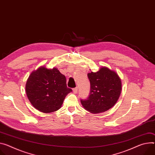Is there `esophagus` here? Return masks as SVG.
<instances>
[{
	"label": "esophagus",
	"instance_id": "esophagus-1",
	"mask_svg": "<svg viewBox=\"0 0 155 155\" xmlns=\"http://www.w3.org/2000/svg\"><path fill=\"white\" fill-rule=\"evenodd\" d=\"M77 91H78V88H77V87H76V88H75L73 89V92H74V93L77 94Z\"/></svg>",
	"mask_w": 155,
	"mask_h": 155
}]
</instances>
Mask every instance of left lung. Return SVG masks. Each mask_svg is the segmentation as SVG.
I'll return each mask as SVG.
<instances>
[{
    "mask_svg": "<svg viewBox=\"0 0 155 155\" xmlns=\"http://www.w3.org/2000/svg\"><path fill=\"white\" fill-rule=\"evenodd\" d=\"M90 93L87 100H81L84 109L92 114L102 113L113 107L122 91V82L118 74L107 67L96 72L88 74Z\"/></svg>",
    "mask_w": 155,
    "mask_h": 155,
    "instance_id": "obj_1",
    "label": "left lung"
}]
</instances>
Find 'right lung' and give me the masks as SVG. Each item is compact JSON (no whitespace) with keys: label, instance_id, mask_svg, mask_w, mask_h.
Masks as SVG:
<instances>
[{"label":"right lung","instance_id":"1","mask_svg":"<svg viewBox=\"0 0 155 155\" xmlns=\"http://www.w3.org/2000/svg\"><path fill=\"white\" fill-rule=\"evenodd\" d=\"M26 93L33 106L44 113L59 109L72 89L67 87L66 78L55 67L41 66L33 71L26 83Z\"/></svg>","mask_w":155,"mask_h":155}]
</instances>
